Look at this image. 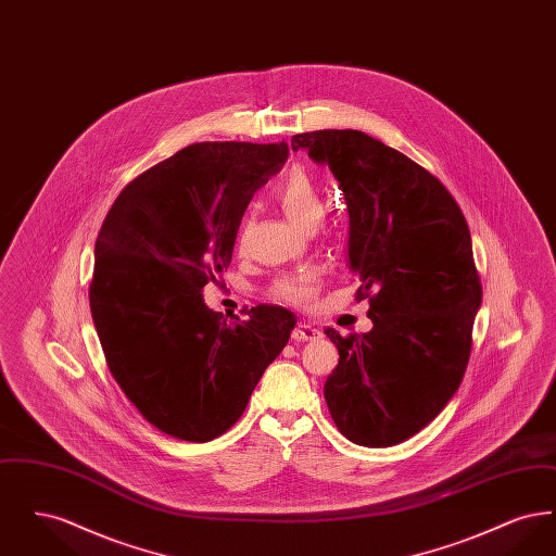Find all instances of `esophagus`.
<instances>
[{
	"label": "esophagus",
	"instance_id": "esophagus-1",
	"mask_svg": "<svg viewBox=\"0 0 556 556\" xmlns=\"http://www.w3.org/2000/svg\"><path fill=\"white\" fill-rule=\"evenodd\" d=\"M318 338H320V331L308 323H298V327L291 331L293 342H315Z\"/></svg>",
	"mask_w": 556,
	"mask_h": 556
}]
</instances>
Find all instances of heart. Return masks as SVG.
<instances>
[{
  "instance_id": "b5f03b06",
  "label": "heart",
  "mask_w": 556,
  "mask_h": 556,
  "mask_svg": "<svg viewBox=\"0 0 556 556\" xmlns=\"http://www.w3.org/2000/svg\"><path fill=\"white\" fill-rule=\"evenodd\" d=\"M273 195L281 206V211L304 229H313L325 212V200L320 189L315 184V179L300 166L291 168L290 173H286L279 179V184L273 189ZM241 238H243V225H239V241ZM318 286H320V277L317 270L306 268V270L275 279L268 293L270 298L286 304L308 306L317 298Z\"/></svg>"
}]
</instances>
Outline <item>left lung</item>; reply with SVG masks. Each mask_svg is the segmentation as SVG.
<instances>
[{
  "label": "left lung",
  "mask_w": 556,
  "mask_h": 556,
  "mask_svg": "<svg viewBox=\"0 0 556 556\" xmlns=\"http://www.w3.org/2000/svg\"><path fill=\"white\" fill-rule=\"evenodd\" d=\"M291 148L340 181L354 298H369L372 320L365 336L325 329L340 352L325 402L350 442L394 446L442 413L467 369L481 304L469 225L438 177L367 132H300Z\"/></svg>",
  "instance_id": "left-lung-1"
}]
</instances>
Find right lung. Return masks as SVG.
Here are the masks:
<instances>
[{
  "mask_svg": "<svg viewBox=\"0 0 556 556\" xmlns=\"http://www.w3.org/2000/svg\"><path fill=\"white\" fill-rule=\"evenodd\" d=\"M288 154L286 141L187 146L135 177L102 223L91 317L112 377L166 435H223L290 340V311L261 304L227 320L202 293L227 270L243 212Z\"/></svg>",
  "mask_w": 556,
  "mask_h": 556,
  "instance_id": "right-lung-1",
  "label": "right lung"
}]
</instances>
